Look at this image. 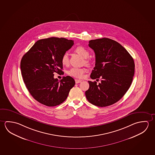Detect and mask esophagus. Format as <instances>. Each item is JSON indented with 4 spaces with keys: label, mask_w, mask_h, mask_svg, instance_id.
<instances>
[{
    "label": "esophagus",
    "mask_w": 155,
    "mask_h": 155,
    "mask_svg": "<svg viewBox=\"0 0 155 155\" xmlns=\"http://www.w3.org/2000/svg\"><path fill=\"white\" fill-rule=\"evenodd\" d=\"M81 80H79V79H75V82H76V84L79 83H81Z\"/></svg>",
    "instance_id": "obj_1"
}]
</instances>
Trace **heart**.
<instances>
[{"mask_svg": "<svg viewBox=\"0 0 155 155\" xmlns=\"http://www.w3.org/2000/svg\"><path fill=\"white\" fill-rule=\"evenodd\" d=\"M77 53L83 57L85 59V63L87 64H90V61L87 58L89 57V52L88 50L83 46H78L75 49ZM61 63L64 65H67L69 64V57L68 53H64L61 59ZM86 69L84 68H72L69 70L68 74L70 76L74 77L76 78L81 79L83 78L84 74L86 72Z\"/></svg>", "mask_w": 155, "mask_h": 155, "instance_id": "obj_1", "label": "heart"}]
</instances>
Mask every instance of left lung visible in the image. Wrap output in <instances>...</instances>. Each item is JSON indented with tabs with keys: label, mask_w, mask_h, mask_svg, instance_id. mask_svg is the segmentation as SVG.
Listing matches in <instances>:
<instances>
[{
	"label": "left lung",
	"mask_w": 155,
	"mask_h": 155,
	"mask_svg": "<svg viewBox=\"0 0 155 155\" xmlns=\"http://www.w3.org/2000/svg\"><path fill=\"white\" fill-rule=\"evenodd\" d=\"M96 56L95 66L88 81L85 96L90 103L99 107L109 106L122 98L132 83L134 63L130 53L117 41L103 38L89 41Z\"/></svg>",
	"instance_id": "1"
}]
</instances>
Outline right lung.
<instances>
[{"instance_id":"right-lung-1","label":"right lung","mask_w":155,"mask_h":155,"mask_svg":"<svg viewBox=\"0 0 155 155\" xmlns=\"http://www.w3.org/2000/svg\"><path fill=\"white\" fill-rule=\"evenodd\" d=\"M74 41L56 37L37 41L23 56L21 69L23 81L34 99L48 107H54L66 100L75 84L71 77L60 81L54 73L63 74L62 56L74 45Z\"/></svg>"}]
</instances>
